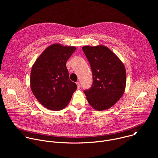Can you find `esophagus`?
Wrapping results in <instances>:
<instances>
[{
  "instance_id": "obj_1",
  "label": "esophagus",
  "mask_w": 158,
  "mask_h": 158,
  "mask_svg": "<svg viewBox=\"0 0 158 158\" xmlns=\"http://www.w3.org/2000/svg\"><path fill=\"white\" fill-rule=\"evenodd\" d=\"M76 84H77V88H78V89H80V87H81V84H80V82H76Z\"/></svg>"
}]
</instances>
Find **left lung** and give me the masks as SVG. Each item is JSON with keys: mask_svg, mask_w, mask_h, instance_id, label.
Instances as JSON below:
<instances>
[{"mask_svg": "<svg viewBox=\"0 0 158 158\" xmlns=\"http://www.w3.org/2000/svg\"><path fill=\"white\" fill-rule=\"evenodd\" d=\"M82 49L93 76L91 88L84 91L86 99L95 110H106L113 106L125 91L124 65L113 52L103 45L85 46Z\"/></svg>", "mask_w": 158, "mask_h": 158, "instance_id": "left-lung-1", "label": "left lung"}]
</instances>
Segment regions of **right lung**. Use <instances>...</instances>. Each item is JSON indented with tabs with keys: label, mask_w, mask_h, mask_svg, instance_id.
<instances>
[{
	"label": "right lung",
	"mask_w": 158,
	"mask_h": 158,
	"mask_svg": "<svg viewBox=\"0 0 158 158\" xmlns=\"http://www.w3.org/2000/svg\"><path fill=\"white\" fill-rule=\"evenodd\" d=\"M74 46L53 44L45 49L34 63L30 85L37 101L52 110L63 109L77 89L69 79L66 62L75 51Z\"/></svg>",
	"instance_id": "add662e5"
}]
</instances>
